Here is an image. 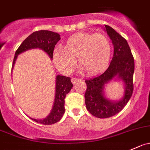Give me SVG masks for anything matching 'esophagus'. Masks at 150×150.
<instances>
[{"label": "esophagus", "instance_id": "1", "mask_svg": "<svg viewBox=\"0 0 150 150\" xmlns=\"http://www.w3.org/2000/svg\"><path fill=\"white\" fill-rule=\"evenodd\" d=\"M81 81V79H78V78H72V79H71V81H72V83L73 84H76L77 83H78Z\"/></svg>", "mask_w": 150, "mask_h": 150}]
</instances>
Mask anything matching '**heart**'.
<instances>
[{
  "label": "heart",
  "instance_id": "b5f03b06",
  "mask_svg": "<svg viewBox=\"0 0 150 150\" xmlns=\"http://www.w3.org/2000/svg\"><path fill=\"white\" fill-rule=\"evenodd\" d=\"M111 53V44L108 37L103 33H78L67 41L64 47H56L53 62L64 74H70L78 62L81 70L89 75L101 72L108 63Z\"/></svg>",
  "mask_w": 150,
  "mask_h": 150
}]
</instances>
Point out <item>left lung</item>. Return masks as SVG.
<instances>
[{
  "label": "left lung",
  "instance_id": "8db88e82",
  "mask_svg": "<svg viewBox=\"0 0 150 150\" xmlns=\"http://www.w3.org/2000/svg\"><path fill=\"white\" fill-rule=\"evenodd\" d=\"M114 45V56L108 69L101 75L86 80L87 88L85 103L87 110L97 118L113 117L121 111L128 103L133 91L134 59L127 40L114 28L105 25ZM120 79L124 83V95L120 100H109L105 97L104 86L110 81Z\"/></svg>",
  "mask_w": 150,
  "mask_h": 150
}]
</instances>
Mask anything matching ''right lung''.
Segmentation results:
<instances>
[{
	"label": "right lung",
	"instance_id": "1",
	"mask_svg": "<svg viewBox=\"0 0 150 150\" xmlns=\"http://www.w3.org/2000/svg\"><path fill=\"white\" fill-rule=\"evenodd\" d=\"M60 40L61 37L59 33L50 31V30H41L32 33L23 42L18 49L16 50L14 61H13L12 69L17 60V56L30 49H41L48 55L50 59H53L55 45ZM72 86L73 85L71 83L70 78L64 76V75H57L56 78L55 100L50 113L47 117L41 119V120H36L33 118L30 119L36 122L45 125H53L58 122L62 118L64 114V99L67 94H68L72 89Z\"/></svg>",
	"mask_w": 150,
	"mask_h": 150
}]
</instances>
